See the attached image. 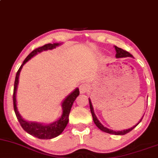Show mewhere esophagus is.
I'll return each mask as SVG.
<instances>
[{"label": "esophagus", "instance_id": "1", "mask_svg": "<svg viewBox=\"0 0 158 158\" xmlns=\"http://www.w3.org/2000/svg\"><path fill=\"white\" fill-rule=\"evenodd\" d=\"M89 90V86L87 84H82L79 86V90L81 94H85Z\"/></svg>", "mask_w": 158, "mask_h": 158}]
</instances>
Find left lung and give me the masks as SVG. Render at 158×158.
Wrapping results in <instances>:
<instances>
[{
	"instance_id": "8db88e82",
	"label": "left lung",
	"mask_w": 158,
	"mask_h": 158,
	"mask_svg": "<svg viewBox=\"0 0 158 158\" xmlns=\"http://www.w3.org/2000/svg\"><path fill=\"white\" fill-rule=\"evenodd\" d=\"M115 51H116V54H115V56H116V58H121V57H128V56H131L132 57V55L130 54V53L128 52V51L123 50V49L121 48H118V47L117 46H115ZM89 103H90V112H91V114H92V116H93V119H94V121L95 123V124L96 125V127H98V129H100L101 130L103 131L104 132H107V133H110V134H113V135H125L127 133H128V132H130V131H132L133 129L139 123L140 121H141L142 119H143V117H142V118L140 119L139 122H138L135 126L132 127V128L130 129H128V130H123V131H114V130H110V129L107 128V127H104L103 125L102 124V123H100V121L98 120V118H96V115H95L94 113V108H93V106H92V104H91V102L90 100L89 99Z\"/></svg>"
}]
</instances>
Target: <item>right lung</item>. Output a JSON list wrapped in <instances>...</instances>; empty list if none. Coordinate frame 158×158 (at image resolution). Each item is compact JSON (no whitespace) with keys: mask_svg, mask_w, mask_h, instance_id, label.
<instances>
[{"mask_svg":"<svg viewBox=\"0 0 158 158\" xmlns=\"http://www.w3.org/2000/svg\"><path fill=\"white\" fill-rule=\"evenodd\" d=\"M59 43H48V44H45L43 46L39 47V48L35 49L32 51V52L30 53L28 55L27 57L25 59L23 62L21 64L20 68L18 69V72L16 73V77H15V85H14V91H13V104H14V110L15 115L18 118V121L20 122V124L21 125L22 128L28 132V134L31 135L36 137V138H40V139H51L55 137L60 135L63 132L66 126H67L68 123V116H69L70 112L72 105H73V102L76 100V98L79 95V88H77L73 92H72L69 96H68L64 102H62V115L58 121H55V122L50 123V124L43 125L42 123H38L35 122H28V121H25L24 119L22 118L20 115L19 114L18 111V108H17L16 104V91L17 87L18 85V79L19 75H20V72L21 71L23 65L27 62L28 60L31 59L32 56H34L37 53L41 52L43 51L51 50V49L55 48L56 46H58Z\"/></svg>","mask_w":158,"mask_h":158,"instance_id":"1","label":"right lung"}]
</instances>
